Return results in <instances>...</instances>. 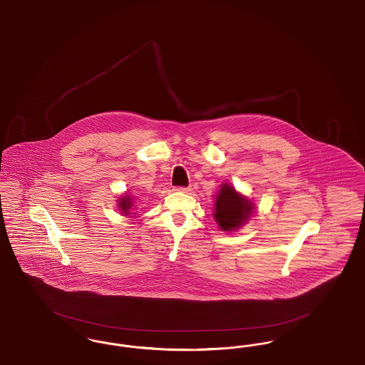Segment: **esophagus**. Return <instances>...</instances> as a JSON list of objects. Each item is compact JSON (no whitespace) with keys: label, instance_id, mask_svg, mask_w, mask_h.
I'll return each instance as SVG.
<instances>
[{"label":"esophagus","instance_id":"esophagus-1","mask_svg":"<svg viewBox=\"0 0 365 365\" xmlns=\"http://www.w3.org/2000/svg\"><path fill=\"white\" fill-rule=\"evenodd\" d=\"M175 190L178 191H190L191 187H183V186H178V187H175Z\"/></svg>","mask_w":365,"mask_h":365}]
</instances>
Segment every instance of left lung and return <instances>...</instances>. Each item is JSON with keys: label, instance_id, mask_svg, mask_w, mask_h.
Segmentation results:
<instances>
[{"label": "left lung", "instance_id": "1", "mask_svg": "<svg viewBox=\"0 0 365 365\" xmlns=\"http://www.w3.org/2000/svg\"><path fill=\"white\" fill-rule=\"evenodd\" d=\"M253 205L234 187L223 185L219 195H216L215 219L223 231L240 228L249 219Z\"/></svg>", "mask_w": 365, "mask_h": 365}]
</instances>
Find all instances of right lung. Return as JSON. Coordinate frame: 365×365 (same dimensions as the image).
<instances>
[{"label": "right lung", "instance_id": "obj_1", "mask_svg": "<svg viewBox=\"0 0 365 365\" xmlns=\"http://www.w3.org/2000/svg\"><path fill=\"white\" fill-rule=\"evenodd\" d=\"M131 200H133L131 197H128V195H124V198H120V201H119V209H122V212L124 213V215H128V213H130V209H131V207H134Z\"/></svg>", "mask_w": 365, "mask_h": 365}]
</instances>
